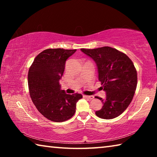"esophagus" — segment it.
<instances>
[{"instance_id": "34e87169", "label": "esophagus", "mask_w": 157, "mask_h": 157, "mask_svg": "<svg viewBox=\"0 0 157 157\" xmlns=\"http://www.w3.org/2000/svg\"><path fill=\"white\" fill-rule=\"evenodd\" d=\"M83 97L86 98H89V99H90V100L94 99V95H83Z\"/></svg>"}]
</instances>
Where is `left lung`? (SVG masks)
I'll use <instances>...</instances> for the list:
<instances>
[{
    "label": "left lung",
    "mask_w": 157,
    "mask_h": 157,
    "mask_svg": "<svg viewBox=\"0 0 157 157\" xmlns=\"http://www.w3.org/2000/svg\"><path fill=\"white\" fill-rule=\"evenodd\" d=\"M81 51L96 63L98 79L106 92V98L96 97L102 102L96 116L103 119L116 118L131 103L137 85V73L132 61L124 53L105 46Z\"/></svg>",
    "instance_id": "obj_1"
}]
</instances>
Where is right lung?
Listing matches in <instances>:
<instances>
[{
	"label": "right lung",
	"mask_w": 157,
	"mask_h": 157,
	"mask_svg": "<svg viewBox=\"0 0 157 157\" xmlns=\"http://www.w3.org/2000/svg\"><path fill=\"white\" fill-rule=\"evenodd\" d=\"M77 50L50 48L42 51L34 59L28 71L29 92L37 110L53 122H63L75 114L79 94H66L61 90L59 79L66 61Z\"/></svg>",
	"instance_id": "1"
}]
</instances>
